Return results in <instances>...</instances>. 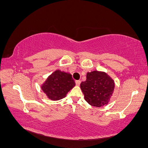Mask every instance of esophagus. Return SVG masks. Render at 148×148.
Masks as SVG:
<instances>
[{"label":"esophagus","mask_w":148,"mask_h":148,"mask_svg":"<svg viewBox=\"0 0 148 148\" xmlns=\"http://www.w3.org/2000/svg\"><path fill=\"white\" fill-rule=\"evenodd\" d=\"M76 82V84L77 86H79V85L80 84L81 81H80V80H76V82Z\"/></svg>","instance_id":"esophagus-1"}]
</instances>
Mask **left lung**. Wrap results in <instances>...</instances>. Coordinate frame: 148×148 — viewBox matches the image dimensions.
<instances>
[{
  "label": "left lung",
  "instance_id": "8db88e82",
  "mask_svg": "<svg viewBox=\"0 0 148 148\" xmlns=\"http://www.w3.org/2000/svg\"><path fill=\"white\" fill-rule=\"evenodd\" d=\"M114 88L113 79L106 72L97 70L88 72L86 80L80 84L85 100L90 105L98 108L108 103Z\"/></svg>",
  "mask_w": 148,
  "mask_h": 148
}]
</instances>
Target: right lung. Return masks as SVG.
I'll return each mask as SVG.
<instances>
[{
    "mask_svg": "<svg viewBox=\"0 0 148 148\" xmlns=\"http://www.w3.org/2000/svg\"><path fill=\"white\" fill-rule=\"evenodd\" d=\"M75 84L71 74L56 70L41 85V89L48 99L56 101L65 98Z\"/></svg>",
    "mask_w": 148,
    "mask_h": 148,
    "instance_id": "1",
    "label": "right lung"
}]
</instances>
